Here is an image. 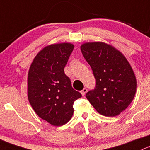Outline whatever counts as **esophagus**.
I'll list each match as a JSON object with an SVG mask.
<instances>
[{
	"label": "esophagus",
	"mask_w": 150,
	"mask_h": 150,
	"mask_svg": "<svg viewBox=\"0 0 150 150\" xmlns=\"http://www.w3.org/2000/svg\"><path fill=\"white\" fill-rule=\"evenodd\" d=\"M86 92H87V89H86V88H84V89H82V90L81 91V95H82V96H85V95H86Z\"/></svg>",
	"instance_id": "34e87169"
}]
</instances>
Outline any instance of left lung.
Returning a JSON list of instances; mask_svg holds the SVG:
<instances>
[{
  "label": "left lung",
  "instance_id": "obj_1",
  "mask_svg": "<svg viewBox=\"0 0 150 150\" xmlns=\"http://www.w3.org/2000/svg\"><path fill=\"white\" fill-rule=\"evenodd\" d=\"M81 50L95 78V88L86 98L101 115H119L131 104L137 89L130 64L121 52L105 43H84Z\"/></svg>",
  "mask_w": 150,
  "mask_h": 150
}]
</instances>
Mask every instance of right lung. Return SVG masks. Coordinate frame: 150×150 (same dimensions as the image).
<instances>
[{
  "instance_id": "right-lung-1",
  "label": "right lung",
  "mask_w": 150,
  "mask_h": 150,
  "mask_svg": "<svg viewBox=\"0 0 150 150\" xmlns=\"http://www.w3.org/2000/svg\"><path fill=\"white\" fill-rule=\"evenodd\" d=\"M74 47L70 43L47 46L37 55L29 71V103L38 116L52 126L69 122L74 103L81 97L64 73Z\"/></svg>"
}]
</instances>
